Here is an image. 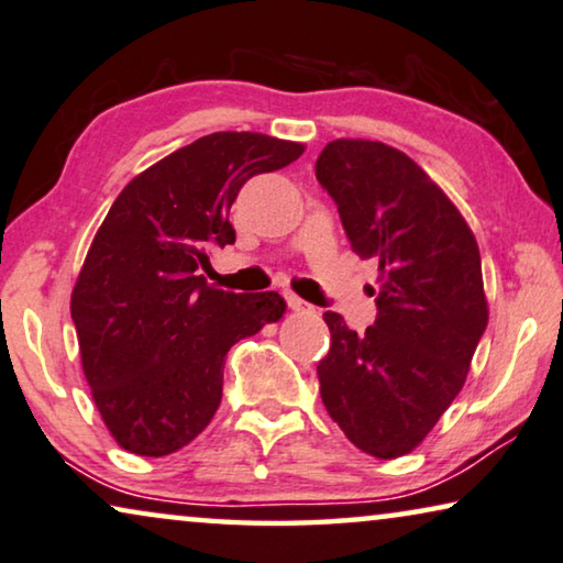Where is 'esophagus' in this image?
Returning <instances> with one entry per match:
<instances>
[{
  "label": "esophagus",
  "mask_w": 563,
  "mask_h": 563,
  "mask_svg": "<svg viewBox=\"0 0 563 563\" xmlns=\"http://www.w3.org/2000/svg\"><path fill=\"white\" fill-rule=\"evenodd\" d=\"M284 299H287V305H289V309H295V312H305V309H312L307 305L305 299L301 297H297L295 291H287V295H284Z\"/></svg>",
  "instance_id": "esophagus-1"
}]
</instances>
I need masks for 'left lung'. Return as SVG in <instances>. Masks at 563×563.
I'll list each match as a JSON object with an SVG mask.
<instances>
[{"label": "left lung", "mask_w": 563, "mask_h": 563, "mask_svg": "<svg viewBox=\"0 0 563 563\" xmlns=\"http://www.w3.org/2000/svg\"><path fill=\"white\" fill-rule=\"evenodd\" d=\"M314 175L355 254L378 264L368 330L322 314L332 335L317 365L322 404L357 450L404 457L462 390L487 328L477 241L442 187L394 146L335 140Z\"/></svg>", "instance_id": "1"}]
</instances>
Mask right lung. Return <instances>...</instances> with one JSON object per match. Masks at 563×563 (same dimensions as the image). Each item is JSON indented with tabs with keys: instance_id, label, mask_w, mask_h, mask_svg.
Wrapping results in <instances>:
<instances>
[{
	"instance_id": "add662e5",
	"label": "right lung",
	"mask_w": 563,
	"mask_h": 563,
	"mask_svg": "<svg viewBox=\"0 0 563 563\" xmlns=\"http://www.w3.org/2000/svg\"><path fill=\"white\" fill-rule=\"evenodd\" d=\"M305 144L216 132L136 175L88 249L70 295L80 363L119 446L165 457L221 406L231 345L282 320L276 291L210 287L200 266L235 241L228 213L243 183L299 159Z\"/></svg>"
}]
</instances>
